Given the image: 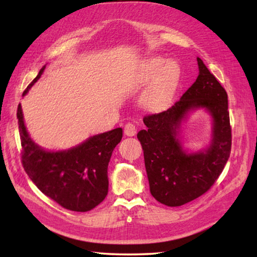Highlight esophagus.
<instances>
[{
  "label": "esophagus",
  "mask_w": 257,
  "mask_h": 257,
  "mask_svg": "<svg viewBox=\"0 0 257 257\" xmlns=\"http://www.w3.org/2000/svg\"><path fill=\"white\" fill-rule=\"evenodd\" d=\"M137 133V128H136V124L133 123V122H128L127 124L124 125V135L125 136H135Z\"/></svg>",
  "instance_id": "1"
}]
</instances>
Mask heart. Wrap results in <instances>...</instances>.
<instances>
[{"label":"heart","mask_w":257,"mask_h":257,"mask_svg":"<svg viewBox=\"0 0 257 257\" xmlns=\"http://www.w3.org/2000/svg\"><path fill=\"white\" fill-rule=\"evenodd\" d=\"M143 77L145 80H151L156 77L153 84L142 96L143 105L155 110L162 106L170 97L179 77V69L173 62L164 64V59L152 56L143 64Z\"/></svg>","instance_id":"1"}]
</instances>
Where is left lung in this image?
I'll use <instances>...</instances> for the list:
<instances>
[{"label":"left lung","instance_id":"8db88e82","mask_svg":"<svg viewBox=\"0 0 257 257\" xmlns=\"http://www.w3.org/2000/svg\"><path fill=\"white\" fill-rule=\"evenodd\" d=\"M199 75L179 101L168 110L144 116L145 129L137 134L144 151L151 194L167 206H180L202 196L222 173L231 151L228 95L203 61ZM204 107L213 118V138L205 152L187 155L176 138L189 109Z\"/></svg>","mask_w":257,"mask_h":257}]
</instances>
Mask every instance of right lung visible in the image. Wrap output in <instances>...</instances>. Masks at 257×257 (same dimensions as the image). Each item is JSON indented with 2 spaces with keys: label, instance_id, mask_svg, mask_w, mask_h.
Here are the masks:
<instances>
[{
  "label": "right lung",
  "instance_id": "right-lung-1",
  "mask_svg": "<svg viewBox=\"0 0 257 257\" xmlns=\"http://www.w3.org/2000/svg\"><path fill=\"white\" fill-rule=\"evenodd\" d=\"M30 82L23 95L40 79ZM21 141V163L38 189L64 208L87 212L96 207L107 195V165L112 152L122 138L116 128L90 137L85 143L62 152H47L32 141L26 130L21 105L17 110Z\"/></svg>",
  "mask_w": 257,
  "mask_h": 257
}]
</instances>
